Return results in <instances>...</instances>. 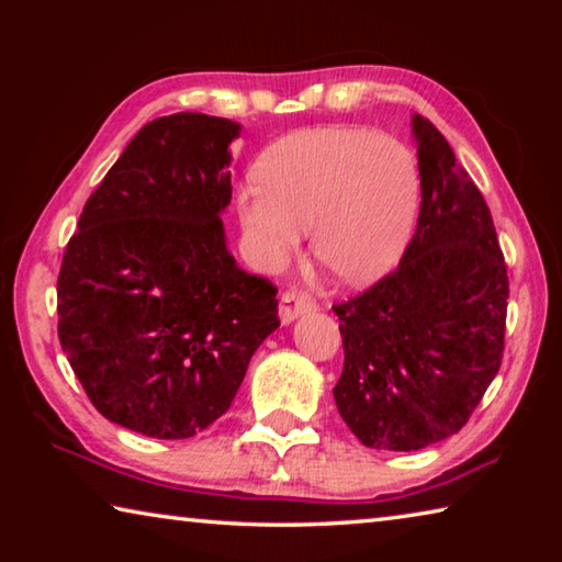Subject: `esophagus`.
Segmentation results:
<instances>
[{"mask_svg":"<svg viewBox=\"0 0 562 562\" xmlns=\"http://www.w3.org/2000/svg\"><path fill=\"white\" fill-rule=\"evenodd\" d=\"M312 307H315V300H312L307 292L284 290L280 297V319L284 322V325H290L292 319H297L302 312H307Z\"/></svg>","mask_w":562,"mask_h":562,"instance_id":"1","label":"esophagus"}]
</instances>
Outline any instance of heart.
<instances>
[{
	"label": "heart",
	"instance_id": "heart-1",
	"mask_svg": "<svg viewBox=\"0 0 562 562\" xmlns=\"http://www.w3.org/2000/svg\"><path fill=\"white\" fill-rule=\"evenodd\" d=\"M418 205L404 144L364 128H310L265 150L258 183L237 195L255 250L282 262L310 227L315 258L345 282H372L402 258Z\"/></svg>",
	"mask_w": 562,
	"mask_h": 562
}]
</instances>
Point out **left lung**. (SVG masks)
I'll list each match as a JSON object with an SVG mask.
<instances>
[{
    "instance_id": "obj_1",
    "label": "left lung",
    "mask_w": 562,
    "mask_h": 562,
    "mask_svg": "<svg viewBox=\"0 0 562 562\" xmlns=\"http://www.w3.org/2000/svg\"><path fill=\"white\" fill-rule=\"evenodd\" d=\"M422 205L402 262L331 304L345 369L335 402L379 451H418L459 434L498 374L508 270L481 190L429 119L414 116Z\"/></svg>"
}]
</instances>
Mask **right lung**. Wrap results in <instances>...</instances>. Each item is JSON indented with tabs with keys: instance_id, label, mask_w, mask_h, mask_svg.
I'll return each mask as SVG.
<instances>
[{
	"instance_id": "right-lung-1",
	"label": "right lung",
	"mask_w": 562,
	"mask_h": 562,
	"mask_svg": "<svg viewBox=\"0 0 562 562\" xmlns=\"http://www.w3.org/2000/svg\"><path fill=\"white\" fill-rule=\"evenodd\" d=\"M240 126L146 123L83 205L56 280L59 341L91 404L150 439H190L231 408L280 327L278 288L225 247Z\"/></svg>"
}]
</instances>
